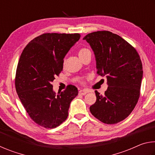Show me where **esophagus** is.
I'll return each instance as SVG.
<instances>
[{
  "label": "esophagus",
  "instance_id": "1",
  "mask_svg": "<svg viewBox=\"0 0 155 155\" xmlns=\"http://www.w3.org/2000/svg\"><path fill=\"white\" fill-rule=\"evenodd\" d=\"M88 92L89 91L86 90H81L79 91V94H81V95H85V94Z\"/></svg>",
  "mask_w": 155,
  "mask_h": 155
}]
</instances>
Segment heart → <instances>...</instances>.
<instances>
[{
    "label": "heart",
    "instance_id": "heart-1",
    "mask_svg": "<svg viewBox=\"0 0 155 155\" xmlns=\"http://www.w3.org/2000/svg\"><path fill=\"white\" fill-rule=\"evenodd\" d=\"M88 49L87 48H81L79 51H78V56H81V55H83L84 54L87 53V52H89Z\"/></svg>",
    "mask_w": 155,
    "mask_h": 155
}]
</instances>
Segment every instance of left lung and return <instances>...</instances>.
Listing matches in <instances>:
<instances>
[{
  "mask_svg": "<svg viewBox=\"0 0 155 155\" xmlns=\"http://www.w3.org/2000/svg\"><path fill=\"white\" fill-rule=\"evenodd\" d=\"M96 59L97 74L107 78L104 95L96 90L91 114L100 121L116 124L133 111L140 97L142 64L137 52L127 41L110 31H97L83 38Z\"/></svg>",
  "mask_w": 155,
  "mask_h": 155,
  "instance_id": "1",
  "label": "left lung"
}]
</instances>
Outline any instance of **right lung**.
<instances>
[{
    "instance_id": "add662e5",
    "label": "right lung",
    "mask_w": 155,
    "mask_h": 155,
    "mask_svg": "<svg viewBox=\"0 0 155 155\" xmlns=\"http://www.w3.org/2000/svg\"><path fill=\"white\" fill-rule=\"evenodd\" d=\"M80 38L78 33H45L31 40L21 54L15 90L31 118L41 127L53 128L64 122L78 95L74 85L56 94L51 83L62 71L65 56Z\"/></svg>"
}]
</instances>
